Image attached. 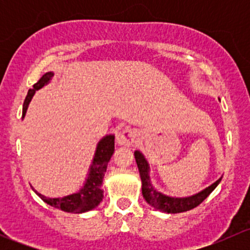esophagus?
<instances>
[{"label": "esophagus", "instance_id": "obj_1", "mask_svg": "<svg viewBox=\"0 0 250 250\" xmlns=\"http://www.w3.org/2000/svg\"><path fill=\"white\" fill-rule=\"evenodd\" d=\"M138 137H139V133H138L137 129H134V128H125L120 133H117L116 141H117L118 145L133 146L134 143H137Z\"/></svg>", "mask_w": 250, "mask_h": 250}]
</instances>
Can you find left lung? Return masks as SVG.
Segmentation results:
<instances>
[{"mask_svg": "<svg viewBox=\"0 0 250 250\" xmlns=\"http://www.w3.org/2000/svg\"><path fill=\"white\" fill-rule=\"evenodd\" d=\"M134 157L137 161L138 169H139L140 179H141V192H143V197L145 201L157 210L162 211V213L168 214H176V213H184V211L191 210V209L196 208L200 206L201 203L215 190L216 186L220 184L223 176L214 181L207 188H202L198 192L193 193L190 196H183V197H176V196H168L166 193L158 191L155 186L152 185L150 179V165H148L147 160L145 158L144 153L139 150L134 151Z\"/></svg>", "mask_w": 250, "mask_h": 250, "instance_id": "1", "label": "left lung"}]
</instances>
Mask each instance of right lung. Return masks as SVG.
<instances>
[{"instance_id": "obj_1", "label": "right lung", "mask_w": 250, "mask_h": 250, "mask_svg": "<svg viewBox=\"0 0 250 250\" xmlns=\"http://www.w3.org/2000/svg\"><path fill=\"white\" fill-rule=\"evenodd\" d=\"M53 76H54V74L52 71L46 72L40 78L39 82L35 83L32 89H29L26 98H25L24 105H22V118L26 115V110L36 90L47 85L52 81ZM113 152H115V135H105L97 144V148H95L94 156H93L92 163L89 166L84 183L76 192L65 196H58V197H47V196L37 192L35 188H32V190L47 204L54 207V208L62 209L66 213L81 214L93 210L99 206V203L104 198V191L102 188L103 180H104L105 172H106L107 163L110 162Z\"/></svg>"}]
</instances>
